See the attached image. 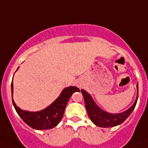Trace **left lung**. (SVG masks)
<instances>
[{"label": "left lung", "instance_id": "obj_1", "mask_svg": "<svg viewBox=\"0 0 148 148\" xmlns=\"http://www.w3.org/2000/svg\"><path fill=\"white\" fill-rule=\"evenodd\" d=\"M137 90H138V84H137ZM81 91L84 96L87 114L90 120L96 126L101 127H112L124 122L134 110L137 102V99H138V94H137L136 99L134 104L131 106V108L123 113L111 114L101 110L94 102L90 94L87 93L85 90H82Z\"/></svg>", "mask_w": 148, "mask_h": 148}]
</instances>
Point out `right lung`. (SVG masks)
<instances>
[{"label":"right lung","mask_w":148,"mask_h":148,"mask_svg":"<svg viewBox=\"0 0 148 148\" xmlns=\"http://www.w3.org/2000/svg\"><path fill=\"white\" fill-rule=\"evenodd\" d=\"M76 87H69L63 90L59 97L48 108L38 112L23 111L17 107L12 99L13 83L12 82V99L15 110L26 124L35 130H49L58 125L63 118L68 101L74 92H79Z\"/></svg>","instance_id":"add662e5"}]
</instances>
